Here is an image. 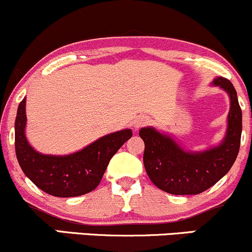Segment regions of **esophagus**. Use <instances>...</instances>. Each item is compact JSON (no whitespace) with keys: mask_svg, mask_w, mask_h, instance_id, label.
<instances>
[{"mask_svg":"<svg viewBox=\"0 0 252 252\" xmlns=\"http://www.w3.org/2000/svg\"><path fill=\"white\" fill-rule=\"evenodd\" d=\"M150 123V118L146 117V115H140V117L137 118V120L134 121V127L135 128H140V127L146 126Z\"/></svg>","mask_w":252,"mask_h":252,"instance_id":"obj_1","label":"esophagus"}]
</instances>
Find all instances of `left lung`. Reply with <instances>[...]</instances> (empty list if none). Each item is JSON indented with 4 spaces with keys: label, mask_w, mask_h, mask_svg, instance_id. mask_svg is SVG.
Here are the masks:
<instances>
[{
    "label": "left lung",
    "mask_w": 252,
    "mask_h": 252,
    "mask_svg": "<svg viewBox=\"0 0 252 252\" xmlns=\"http://www.w3.org/2000/svg\"><path fill=\"white\" fill-rule=\"evenodd\" d=\"M230 97V112L224 139L203 151H189L171 135L154 127H143L139 135L145 144L144 166L156 187L174 195H196L207 190L227 174L239 152L242 109L233 84L224 77L212 82Z\"/></svg>",
    "instance_id": "obj_1"
}]
</instances>
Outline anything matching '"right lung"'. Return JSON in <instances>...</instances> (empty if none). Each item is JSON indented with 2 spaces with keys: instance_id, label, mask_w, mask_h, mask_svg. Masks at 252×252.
<instances>
[{
  "instance_id": "obj_1",
  "label": "right lung",
  "mask_w": 252,
  "mask_h": 252,
  "mask_svg": "<svg viewBox=\"0 0 252 252\" xmlns=\"http://www.w3.org/2000/svg\"><path fill=\"white\" fill-rule=\"evenodd\" d=\"M26 97L15 119V152L22 171L45 193L73 197L94 190L101 182L111 158L129 138V128L113 132L73 154L44 155L32 148L26 137Z\"/></svg>"
}]
</instances>
